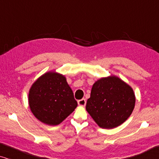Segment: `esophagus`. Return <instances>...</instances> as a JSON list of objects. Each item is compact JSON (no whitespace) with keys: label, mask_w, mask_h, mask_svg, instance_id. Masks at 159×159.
<instances>
[{"label":"esophagus","mask_w":159,"mask_h":159,"mask_svg":"<svg viewBox=\"0 0 159 159\" xmlns=\"http://www.w3.org/2000/svg\"><path fill=\"white\" fill-rule=\"evenodd\" d=\"M78 104H79V106H84L86 105V100L84 98L79 100V101H78Z\"/></svg>","instance_id":"obj_1"}]
</instances>
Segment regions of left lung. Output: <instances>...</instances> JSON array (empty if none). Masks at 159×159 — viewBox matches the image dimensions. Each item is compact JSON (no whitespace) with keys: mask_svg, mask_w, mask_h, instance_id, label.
I'll return each mask as SVG.
<instances>
[{"mask_svg":"<svg viewBox=\"0 0 159 159\" xmlns=\"http://www.w3.org/2000/svg\"><path fill=\"white\" fill-rule=\"evenodd\" d=\"M134 103L135 96L131 87L111 76L95 82L86 110L99 127L112 129L129 118Z\"/></svg>","mask_w":159,"mask_h":159,"instance_id":"1","label":"left lung"}]
</instances>
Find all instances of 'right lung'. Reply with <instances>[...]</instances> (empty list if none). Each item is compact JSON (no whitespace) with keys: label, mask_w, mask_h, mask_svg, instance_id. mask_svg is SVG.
Masks as SVG:
<instances>
[{"label":"right lung","mask_w":159,"mask_h":159,"mask_svg":"<svg viewBox=\"0 0 159 159\" xmlns=\"http://www.w3.org/2000/svg\"><path fill=\"white\" fill-rule=\"evenodd\" d=\"M29 105L37 119L54 126L74 111L77 102L64 76L48 72L38 78L30 88Z\"/></svg>","instance_id":"right-lung-1"}]
</instances>
